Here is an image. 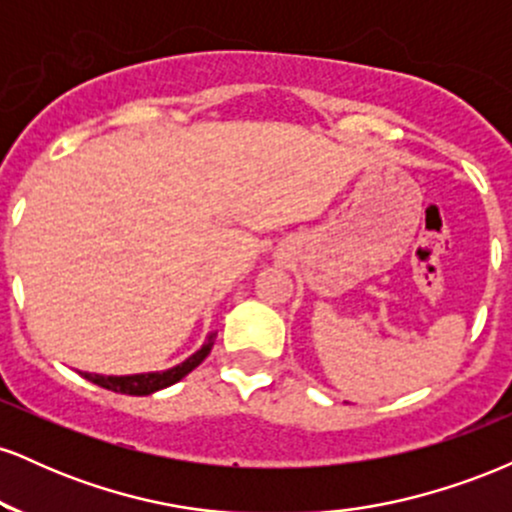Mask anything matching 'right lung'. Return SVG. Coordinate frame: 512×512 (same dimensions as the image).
Listing matches in <instances>:
<instances>
[{
    "instance_id": "add662e5",
    "label": "right lung",
    "mask_w": 512,
    "mask_h": 512,
    "mask_svg": "<svg viewBox=\"0 0 512 512\" xmlns=\"http://www.w3.org/2000/svg\"><path fill=\"white\" fill-rule=\"evenodd\" d=\"M216 334H209L207 342L202 344V349L195 351L190 358L178 363V366L168 368V370H156V373H137V375H98V373H81L86 380H91L93 385H101L105 390L120 392V395H151V392L163 390V387L175 385L178 380L185 378L187 373H192L204 358L209 356L211 346H214Z\"/></svg>"
}]
</instances>
